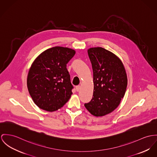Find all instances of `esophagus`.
<instances>
[{
    "label": "esophagus",
    "instance_id": "1",
    "mask_svg": "<svg viewBox=\"0 0 157 157\" xmlns=\"http://www.w3.org/2000/svg\"><path fill=\"white\" fill-rule=\"evenodd\" d=\"M80 89H81V86H80V85H77V86H76V90L77 91H79L80 90Z\"/></svg>",
    "mask_w": 157,
    "mask_h": 157
}]
</instances>
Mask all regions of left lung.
Masks as SVG:
<instances>
[{
  "label": "left lung",
  "instance_id": "1",
  "mask_svg": "<svg viewBox=\"0 0 157 157\" xmlns=\"http://www.w3.org/2000/svg\"><path fill=\"white\" fill-rule=\"evenodd\" d=\"M93 71V98L85 107L94 116L102 117L117 108L124 97L127 76L121 60L101 47L88 49Z\"/></svg>",
  "mask_w": 157,
  "mask_h": 157
}]
</instances>
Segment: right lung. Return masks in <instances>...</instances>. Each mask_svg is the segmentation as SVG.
Segmentation results:
<instances>
[{"instance_id": "right-lung-1", "label": "right lung", "mask_w": 157, "mask_h": 157, "mask_svg": "<svg viewBox=\"0 0 157 157\" xmlns=\"http://www.w3.org/2000/svg\"><path fill=\"white\" fill-rule=\"evenodd\" d=\"M75 54L72 49L55 47L42 52L32 63L27 84L30 96L39 108L53 112L71 98L73 86L66 66Z\"/></svg>"}]
</instances>
